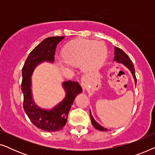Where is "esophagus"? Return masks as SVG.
Returning a JSON list of instances; mask_svg holds the SVG:
<instances>
[{
    "label": "esophagus",
    "mask_w": 155,
    "mask_h": 155,
    "mask_svg": "<svg viewBox=\"0 0 155 155\" xmlns=\"http://www.w3.org/2000/svg\"><path fill=\"white\" fill-rule=\"evenodd\" d=\"M86 82H87V78L85 76H82V78H81V85L82 87H84L86 84Z\"/></svg>",
    "instance_id": "obj_1"
}]
</instances>
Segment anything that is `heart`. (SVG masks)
I'll use <instances>...</instances> for the list:
<instances>
[{
    "instance_id": "obj_1",
    "label": "heart",
    "mask_w": 155,
    "mask_h": 155,
    "mask_svg": "<svg viewBox=\"0 0 155 155\" xmlns=\"http://www.w3.org/2000/svg\"><path fill=\"white\" fill-rule=\"evenodd\" d=\"M107 56V48L102 42L87 39L71 41L63 51V65L82 64L85 71H94L99 68Z\"/></svg>"
}]
</instances>
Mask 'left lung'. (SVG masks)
Returning a JSON list of instances; mask_svg holds the SVG:
<instances>
[{
	"instance_id": "obj_1",
	"label": "left lung",
	"mask_w": 155,
	"mask_h": 155,
	"mask_svg": "<svg viewBox=\"0 0 155 155\" xmlns=\"http://www.w3.org/2000/svg\"><path fill=\"white\" fill-rule=\"evenodd\" d=\"M114 61H116L118 63H123L124 65L128 68L130 70L132 73L133 78L135 79V84L137 83V79L136 76H135V68L134 65H133V63L131 61L130 58H129L128 55H127L126 53H125L124 51L120 49V48L116 47L115 46V56H114ZM90 118H91V121H92V124L93 126L95 128H97V130H99L101 131H107L108 129L104 128L103 126H101L99 125L98 123L96 122V120L94 119V118L92 117V114H91L90 112Z\"/></svg>"
}]
</instances>
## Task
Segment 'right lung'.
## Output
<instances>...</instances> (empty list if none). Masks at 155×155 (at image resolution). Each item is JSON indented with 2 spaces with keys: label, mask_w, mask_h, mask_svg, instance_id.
Masks as SVG:
<instances>
[{
  "label": "right lung",
  "mask_w": 155,
  "mask_h": 155,
  "mask_svg": "<svg viewBox=\"0 0 155 155\" xmlns=\"http://www.w3.org/2000/svg\"><path fill=\"white\" fill-rule=\"evenodd\" d=\"M65 37H51L44 39L30 52L22 67L21 87L24 97L23 108L31 122L41 130L54 132L63 129L68 120V115L74 99L82 92L78 82H64L63 86L66 91L65 98L52 110L46 111L38 108L31 99V75L37 65L42 61L54 62L58 44Z\"/></svg>",
  "instance_id": "right-lung-1"
}]
</instances>
